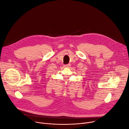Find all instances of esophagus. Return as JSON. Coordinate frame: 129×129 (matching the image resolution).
Returning a JSON list of instances; mask_svg holds the SVG:
<instances>
[{
    "mask_svg": "<svg viewBox=\"0 0 129 129\" xmlns=\"http://www.w3.org/2000/svg\"><path fill=\"white\" fill-rule=\"evenodd\" d=\"M70 66V64H66V65H64V67H67V68H68Z\"/></svg>",
    "mask_w": 129,
    "mask_h": 129,
    "instance_id": "obj_1",
    "label": "esophagus"
}]
</instances>
